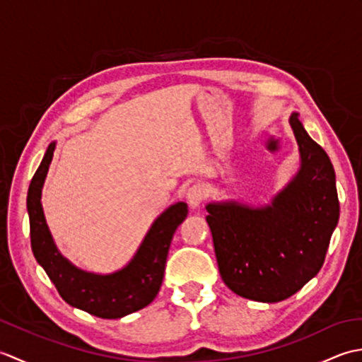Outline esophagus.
<instances>
[{
	"label": "esophagus",
	"instance_id": "esophagus-1",
	"mask_svg": "<svg viewBox=\"0 0 362 362\" xmlns=\"http://www.w3.org/2000/svg\"><path fill=\"white\" fill-rule=\"evenodd\" d=\"M205 196H206V191L201 185V183H196V185L188 188V191H187V201H188L191 209H199L201 204L204 202Z\"/></svg>",
	"mask_w": 362,
	"mask_h": 362
}]
</instances>
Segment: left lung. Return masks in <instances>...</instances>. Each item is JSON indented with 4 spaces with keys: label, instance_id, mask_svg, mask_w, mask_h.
Here are the masks:
<instances>
[{
    "label": "left lung",
    "instance_id": "1",
    "mask_svg": "<svg viewBox=\"0 0 362 362\" xmlns=\"http://www.w3.org/2000/svg\"><path fill=\"white\" fill-rule=\"evenodd\" d=\"M289 126L300 165L271 202L230 199L205 206L222 280L235 294L263 303L281 302L317 275L339 221L332 161L297 113Z\"/></svg>",
    "mask_w": 362,
    "mask_h": 362
}]
</instances>
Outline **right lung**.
Segmentation results:
<instances>
[{
  "instance_id": "right-lung-1",
  "label": "right lung",
  "mask_w": 362,
  "mask_h": 362,
  "mask_svg": "<svg viewBox=\"0 0 362 362\" xmlns=\"http://www.w3.org/2000/svg\"><path fill=\"white\" fill-rule=\"evenodd\" d=\"M56 141L46 149L28 189L30 247L37 263L68 305L101 319H119L148 306L163 281L166 258L174 232L188 214L185 202H175L152 222L129 263L112 274L88 272L64 257L46 224L42 189L52 161Z\"/></svg>"
}]
</instances>
